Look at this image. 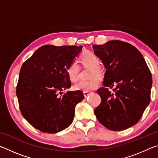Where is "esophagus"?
I'll return each mask as SVG.
<instances>
[{
  "label": "esophagus",
  "instance_id": "esophagus-1",
  "mask_svg": "<svg viewBox=\"0 0 158 158\" xmlns=\"http://www.w3.org/2000/svg\"><path fill=\"white\" fill-rule=\"evenodd\" d=\"M83 93H84V95L85 96V98L88 97V96H89L90 94V93H91L89 92V91H84Z\"/></svg>",
  "mask_w": 158,
  "mask_h": 158
}]
</instances>
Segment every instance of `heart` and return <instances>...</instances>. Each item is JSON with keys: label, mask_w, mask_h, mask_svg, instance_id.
<instances>
[{"label": "heart", "mask_w": 158, "mask_h": 158, "mask_svg": "<svg viewBox=\"0 0 158 158\" xmlns=\"http://www.w3.org/2000/svg\"><path fill=\"white\" fill-rule=\"evenodd\" d=\"M81 61L84 66L91 68L90 73V78L87 81H80L73 85L75 90L90 91L95 90L100 85V81L99 77H102V71L100 68V59L95 53L86 52L83 53L81 56ZM67 74L71 81H76L79 79V66L77 61H73L67 68Z\"/></svg>", "instance_id": "heart-1"}]
</instances>
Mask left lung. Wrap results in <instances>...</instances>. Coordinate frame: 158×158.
I'll use <instances>...</instances> for the list:
<instances>
[{
  "label": "left lung",
  "instance_id": "1",
  "mask_svg": "<svg viewBox=\"0 0 158 158\" xmlns=\"http://www.w3.org/2000/svg\"><path fill=\"white\" fill-rule=\"evenodd\" d=\"M93 48L106 69L104 87L97 90L101 103L94 113L109 130L127 129L139 121L151 101L150 69L139 51L127 42L111 40Z\"/></svg>",
  "mask_w": 158,
  "mask_h": 158
}]
</instances>
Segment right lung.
<instances>
[{
    "mask_svg": "<svg viewBox=\"0 0 158 158\" xmlns=\"http://www.w3.org/2000/svg\"><path fill=\"white\" fill-rule=\"evenodd\" d=\"M82 47L44 45L21 66L16 89L21 113L42 132L56 133L69 127L76 105L84 98L81 90L59 95L71 86L67 68Z\"/></svg>",
    "mask_w": 158,
    "mask_h": 158,
    "instance_id": "right-lung-1",
    "label": "right lung"
}]
</instances>
